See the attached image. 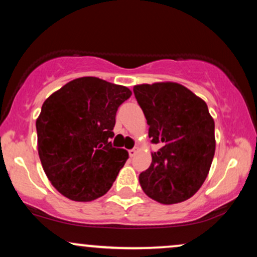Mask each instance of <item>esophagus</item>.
<instances>
[{
  "label": "esophagus",
  "instance_id": "1",
  "mask_svg": "<svg viewBox=\"0 0 257 257\" xmlns=\"http://www.w3.org/2000/svg\"><path fill=\"white\" fill-rule=\"evenodd\" d=\"M139 151V149L138 147H134V149H132V150H129V156H131V157H134L135 155H137V152Z\"/></svg>",
  "mask_w": 257,
  "mask_h": 257
}]
</instances>
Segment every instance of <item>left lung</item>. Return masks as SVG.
I'll use <instances>...</instances> for the list:
<instances>
[{
	"label": "left lung",
	"mask_w": 257,
	"mask_h": 257,
	"mask_svg": "<svg viewBox=\"0 0 257 257\" xmlns=\"http://www.w3.org/2000/svg\"><path fill=\"white\" fill-rule=\"evenodd\" d=\"M134 94L143 108L152 144L149 169L139 175L150 198L176 204L202 187L215 155V123L204 100L175 82L139 84Z\"/></svg>",
	"instance_id": "8db88e82"
}]
</instances>
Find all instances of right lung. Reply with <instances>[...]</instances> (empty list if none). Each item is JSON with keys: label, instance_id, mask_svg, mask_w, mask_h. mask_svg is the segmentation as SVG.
I'll list each match as a JSON object with an SVG mask.
<instances>
[{"label": "right lung", "instance_id": "1", "mask_svg": "<svg viewBox=\"0 0 257 257\" xmlns=\"http://www.w3.org/2000/svg\"><path fill=\"white\" fill-rule=\"evenodd\" d=\"M132 91L96 77L76 78L43 102L36 120L47 178L66 198L90 202L111 188L128 159L112 146L116 112Z\"/></svg>", "mask_w": 257, "mask_h": 257}]
</instances>
